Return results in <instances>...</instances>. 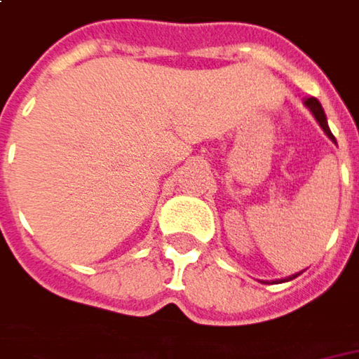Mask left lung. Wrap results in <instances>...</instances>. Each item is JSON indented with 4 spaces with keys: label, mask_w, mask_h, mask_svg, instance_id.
I'll return each mask as SVG.
<instances>
[{
    "label": "left lung",
    "mask_w": 359,
    "mask_h": 359,
    "mask_svg": "<svg viewBox=\"0 0 359 359\" xmlns=\"http://www.w3.org/2000/svg\"><path fill=\"white\" fill-rule=\"evenodd\" d=\"M304 104L310 107V111L313 114V118L318 119V123L322 126V130L325 131V135H327L330 140H334V142H336L334 133H332V131H330V128H327V119H325V114H324V109H322V104H320V102H318L316 97H308V100H306ZM294 278H296V276H294Z\"/></svg>",
    "instance_id": "left-lung-1"
}]
</instances>
